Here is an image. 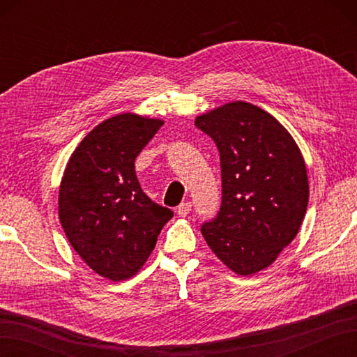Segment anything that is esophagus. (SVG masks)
<instances>
[{
  "label": "esophagus",
  "mask_w": 357,
  "mask_h": 357,
  "mask_svg": "<svg viewBox=\"0 0 357 357\" xmlns=\"http://www.w3.org/2000/svg\"><path fill=\"white\" fill-rule=\"evenodd\" d=\"M190 210H192V202H188V201H185V202H183L181 204V206L178 207V215L181 216V218H185L188 213H190Z\"/></svg>",
  "instance_id": "esophagus-1"
}]
</instances>
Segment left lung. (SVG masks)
Listing matches in <instances>:
<instances>
[{"instance_id":"obj_1","label":"left lung","mask_w":357,"mask_h":357,"mask_svg":"<svg viewBox=\"0 0 357 357\" xmlns=\"http://www.w3.org/2000/svg\"><path fill=\"white\" fill-rule=\"evenodd\" d=\"M195 126L216 142L221 156V208L202 224V236L231 271L255 275L276 261L304 221V158L287 128L250 102L224 104Z\"/></svg>"}]
</instances>
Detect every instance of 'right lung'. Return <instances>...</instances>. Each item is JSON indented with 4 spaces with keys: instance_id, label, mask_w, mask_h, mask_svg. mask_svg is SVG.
<instances>
[{
    "instance_id": "obj_1",
    "label": "right lung",
    "mask_w": 357,
    "mask_h": 357,
    "mask_svg": "<svg viewBox=\"0 0 357 357\" xmlns=\"http://www.w3.org/2000/svg\"><path fill=\"white\" fill-rule=\"evenodd\" d=\"M164 121L121 113L98 124L75 149L59 185L58 213L81 259L113 282L139 271L173 211L151 201L135 159Z\"/></svg>"
}]
</instances>
